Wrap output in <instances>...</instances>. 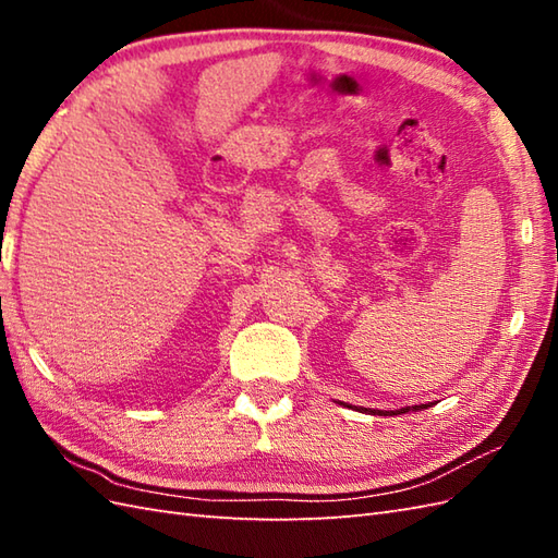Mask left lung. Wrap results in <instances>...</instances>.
Masks as SVG:
<instances>
[{
  "instance_id": "8db88e82",
  "label": "left lung",
  "mask_w": 558,
  "mask_h": 558,
  "mask_svg": "<svg viewBox=\"0 0 558 558\" xmlns=\"http://www.w3.org/2000/svg\"><path fill=\"white\" fill-rule=\"evenodd\" d=\"M424 408H429V405H414L412 410H424ZM354 410H360V412H372V414H381V417H386V414H388V417H390V414H402V412H408L410 408H402V410H390V412H384V410H366V408H354Z\"/></svg>"
}]
</instances>
